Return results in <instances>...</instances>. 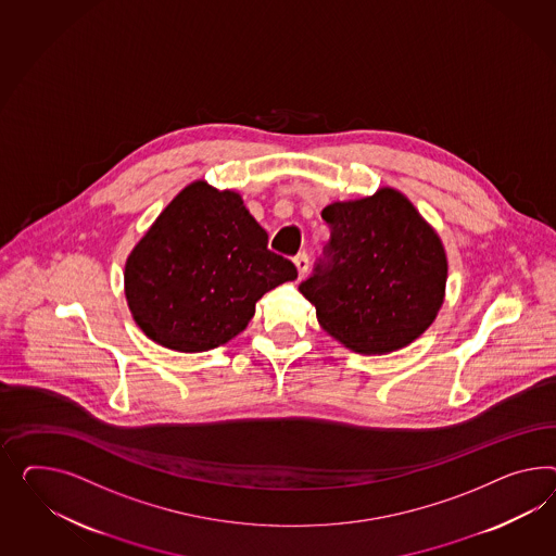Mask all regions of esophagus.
I'll return each instance as SVG.
<instances>
[{"label":"esophagus","mask_w":556,"mask_h":556,"mask_svg":"<svg viewBox=\"0 0 556 556\" xmlns=\"http://www.w3.org/2000/svg\"><path fill=\"white\" fill-rule=\"evenodd\" d=\"M293 263H295V267H298L300 277H303V275L307 273V269H309V256L305 255V253L293 256Z\"/></svg>","instance_id":"esophagus-1"}]
</instances>
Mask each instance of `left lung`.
<instances>
[{"instance_id":"left-lung-1","label":"left lung","mask_w":556,"mask_h":556,"mask_svg":"<svg viewBox=\"0 0 556 556\" xmlns=\"http://www.w3.org/2000/svg\"><path fill=\"white\" fill-rule=\"evenodd\" d=\"M330 242L301 281L324 330L361 354H387L427 330L443 303L447 258L433 228L391 188L321 211Z\"/></svg>"}]
</instances>
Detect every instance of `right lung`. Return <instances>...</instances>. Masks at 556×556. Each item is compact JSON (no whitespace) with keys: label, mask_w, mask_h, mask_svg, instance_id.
<instances>
[{"label":"right lung","mask_w":556,"mask_h":556,"mask_svg":"<svg viewBox=\"0 0 556 556\" xmlns=\"http://www.w3.org/2000/svg\"><path fill=\"white\" fill-rule=\"evenodd\" d=\"M267 240L239 194L190 184L127 258L125 295L137 326L178 352L226 344L255 316L256 301L298 277Z\"/></svg>","instance_id":"obj_1"}]
</instances>
